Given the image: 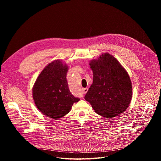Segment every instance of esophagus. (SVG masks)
I'll list each match as a JSON object with an SVG mask.
<instances>
[{"mask_svg":"<svg viewBox=\"0 0 161 161\" xmlns=\"http://www.w3.org/2000/svg\"><path fill=\"white\" fill-rule=\"evenodd\" d=\"M88 91V88H84L82 89V92L83 94H86Z\"/></svg>","mask_w":161,"mask_h":161,"instance_id":"34e87169","label":"esophagus"}]
</instances>
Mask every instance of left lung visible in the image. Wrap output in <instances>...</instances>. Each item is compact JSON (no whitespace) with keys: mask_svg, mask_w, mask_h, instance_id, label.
Wrapping results in <instances>:
<instances>
[{"mask_svg":"<svg viewBox=\"0 0 161 161\" xmlns=\"http://www.w3.org/2000/svg\"><path fill=\"white\" fill-rule=\"evenodd\" d=\"M93 83L85 99L94 111L106 118H113L128 108L132 98L130 77L119 61L106 53L90 63Z\"/></svg>","mask_w":161,"mask_h":161,"instance_id":"1","label":"left lung"}]
</instances>
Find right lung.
Listing matches in <instances>:
<instances>
[{
    "instance_id": "obj_1",
    "label": "right lung",
    "mask_w": 161,
    "mask_h": 161,
    "mask_svg": "<svg viewBox=\"0 0 161 161\" xmlns=\"http://www.w3.org/2000/svg\"><path fill=\"white\" fill-rule=\"evenodd\" d=\"M67 70V65L60 60L50 63L39 75L32 89L33 99L38 109L55 120L65 115L74 103L80 101L69 88Z\"/></svg>"
}]
</instances>
